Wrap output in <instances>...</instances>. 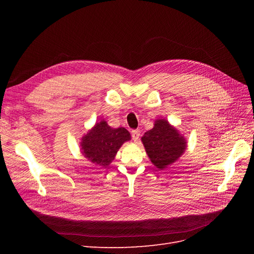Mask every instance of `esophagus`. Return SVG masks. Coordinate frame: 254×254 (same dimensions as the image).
I'll return each instance as SVG.
<instances>
[{"label": "esophagus", "mask_w": 254, "mask_h": 254, "mask_svg": "<svg viewBox=\"0 0 254 254\" xmlns=\"http://www.w3.org/2000/svg\"><path fill=\"white\" fill-rule=\"evenodd\" d=\"M140 134H141V131H140L139 129H134V130H132V131H131V136H132V140H133L134 142H136L137 140H139Z\"/></svg>", "instance_id": "esophagus-1"}]
</instances>
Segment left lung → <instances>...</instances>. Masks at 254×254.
Returning <instances> with one entry per match:
<instances>
[{
	"label": "left lung",
	"mask_w": 254,
	"mask_h": 254,
	"mask_svg": "<svg viewBox=\"0 0 254 254\" xmlns=\"http://www.w3.org/2000/svg\"><path fill=\"white\" fill-rule=\"evenodd\" d=\"M142 142L150 161L159 170L174 163L187 147L184 137L163 119L157 120L155 127L144 133Z\"/></svg>",
	"instance_id": "8db88e82"
}]
</instances>
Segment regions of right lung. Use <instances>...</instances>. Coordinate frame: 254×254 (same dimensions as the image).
Listing matches in <instances>:
<instances>
[{"label": "right lung", "mask_w": 254, "mask_h": 254, "mask_svg": "<svg viewBox=\"0 0 254 254\" xmlns=\"http://www.w3.org/2000/svg\"><path fill=\"white\" fill-rule=\"evenodd\" d=\"M129 140L127 129L111 128L107 122L102 121L82 137L81 152L90 162L105 167L112 162L123 143Z\"/></svg>", "instance_id": "right-lung-1"}]
</instances>
